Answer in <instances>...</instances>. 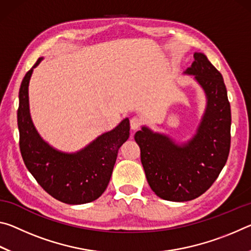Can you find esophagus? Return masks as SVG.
<instances>
[{"mask_svg":"<svg viewBox=\"0 0 251 251\" xmlns=\"http://www.w3.org/2000/svg\"><path fill=\"white\" fill-rule=\"evenodd\" d=\"M142 125H143V121H142L139 117H133V118H131V120H130V127H131V129H134V130L138 129L139 127H141Z\"/></svg>","mask_w":251,"mask_h":251,"instance_id":"1","label":"esophagus"}]
</instances>
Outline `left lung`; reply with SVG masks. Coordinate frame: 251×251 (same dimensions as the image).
Wrapping results in <instances>:
<instances>
[{"instance_id":"left-lung-1","label":"left lung","mask_w":251,"mask_h":251,"mask_svg":"<svg viewBox=\"0 0 251 251\" xmlns=\"http://www.w3.org/2000/svg\"><path fill=\"white\" fill-rule=\"evenodd\" d=\"M185 73L195 75L207 96V107L193 139L178 146L167 136L143 127L135 134L151 188L171 201H188L210 188L230 151L231 112L223 75L206 55L194 54Z\"/></svg>"}]
</instances>
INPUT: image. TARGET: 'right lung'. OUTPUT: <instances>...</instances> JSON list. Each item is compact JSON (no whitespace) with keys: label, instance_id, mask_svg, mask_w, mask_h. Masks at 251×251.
Masks as SVG:
<instances>
[{"label":"right lung","instance_id":"right-lung-1","mask_svg":"<svg viewBox=\"0 0 251 251\" xmlns=\"http://www.w3.org/2000/svg\"><path fill=\"white\" fill-rule=\"evenodd\" d=\"M41 61L42 57L25 74L19 92L21 155L28 172L50 196L70 205L91 202L108 185L118 150L129 137V121L125 118L115 129L75 154L54 150L41 138L29 115L28 83L33 69Z\"/></svg>","mask_w":251,"mask_h":251}]
</instances>
